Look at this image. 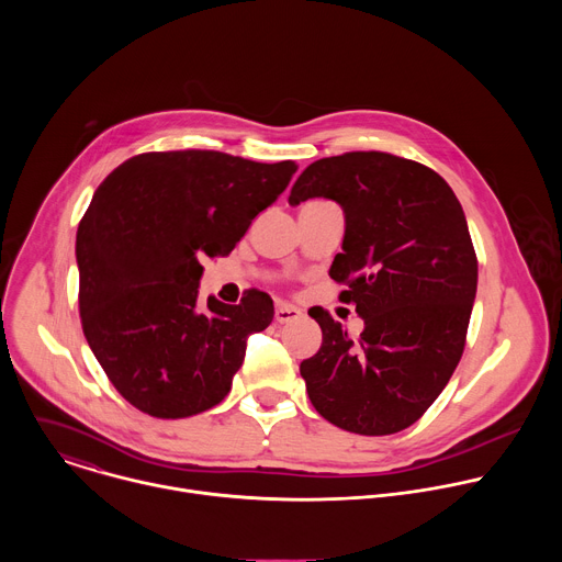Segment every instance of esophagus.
Listing matches in <instances>:
<instances>
[{
	"label": "esophagus",
	"instance_id": "esophagus-1",
	"mask_svg": "<svg viewBox=\"0 0 562 562\" xmlns=\"http://www.w3.org/2000/svg\"><path fill=\"white\" fill-rule=\"evenodd\" d=\"M302 317V311L293 304H278L276 306V319L280 325H286V323H293V319H300Z\"/></svg>",
	"mask_w": 562,
	"mask_h": 562
}]
</instances>
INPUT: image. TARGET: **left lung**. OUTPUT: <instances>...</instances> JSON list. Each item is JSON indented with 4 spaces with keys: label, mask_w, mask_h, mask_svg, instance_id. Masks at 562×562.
Wrapping results in <instances>:
<instances>
[{
    "label": "left lung",
    "mask_w": 562,
    "mask_h": 562,
    "mask_svg": "<svg viewBox=\"0 0 562 562\" xmlns=\"http://www.w3.org/2000/svg\"><path fill=\"white\" fill-rule=\"evenodd\" d=\"M311 198L345 211L329 276L364 329L351 338L329 313L311 315L323 347L300 364L308 400L345 431L397 434L434 405L464 349L477 260L462 206L436 171L380 150L308 165L289 204Z\"/></svg>",
    "instance_id": "1"
}]
</instances>
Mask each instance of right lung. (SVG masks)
I'll use <instances>...</instances> for the list:
<instances>
[{
	"label": "right lung",
	"mask_w": 562,
	"mask_h": 562,
	"mask_svg": "<svg viewBox=\"0 0 562 562\" xmlns=\"http://www.w3.org/2000/svg\"><path fill=\"white\" fill-rule=\"evenodd\" d=\"M297 165L217 150L142 153L95 191L77 226L79 315L113 386L153 418L220 405L245 362L247 336L273 319V300L200 304L202 262L226 256Z\"/></svg>",
	"instance_id": "obj_1"
}]
</instances>
